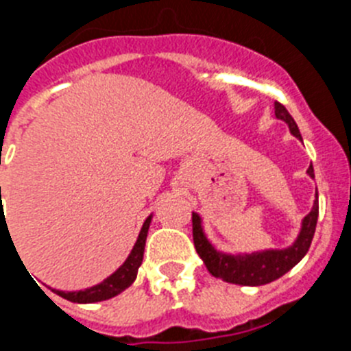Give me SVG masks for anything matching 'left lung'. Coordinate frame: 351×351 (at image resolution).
<instances>
[{
    "instance_id": "left-lung-1",
    "label": "left lung",
    "mask_w": 351,
    "mask_h": 351,
    "mask_svg": "<svg viewBox=\"0 0 351 351\" xmlns=\"http://www.w3.org/2000/svg\"><path fill=\"white\" fill-rule=\"evenodd\" d=\"M274 114L278 119H283L287 123L290 132L297 138H300L297 123L280 101H274ZM308 173L311 178H315L313 165H309ZM316 221H318V193H316L315 206H313L311 213L304 218L302 230H300L295 244L291 247H288V250L262 251V253H253V255H225V253H219V251L214 250L206 239L202 232L200 216L195 213L191 214L195 250L206 263L207 271L214 278H219L226 283L244 285V287H260V285L271 283V281L287 274L293 265H297L304 258V255L308 253L309 246H311L313 235H315L316 230Z\"/></svg>"
}]
</instances>
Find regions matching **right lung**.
I'll return each instance as SVG.
<instances>
[{
    "label": "right lung",
    "mask_w": 351,
    "mask_h": 351,
    "mask_svg": "<svg viewBox=\"0 0 351 351\" xmlns=\"http://www.w3.org/2000/svg\"><path fill=\"white\" fill-rule=\"evenodd\" d=\"M1 193V188H0ZM149 223H151V216L144 221L142 225V230L138 234L137 243L133 246L132 253L126 258V262L114 272L112 276H108L107 280L101 281L100 285L96 287L88 288V290H79V291H60L54 290L56 293L63 299L71 300V302H80V304H89V302H100V300H107L110 297L117 295L123 290L130 287V285L135 281L137 278L138 267H141L142 258H144V247H145V239H147V230Z\"/></svg>",
    "instance_id": "right-lung-1"
}]
</instances>
